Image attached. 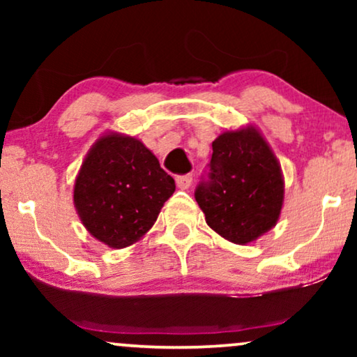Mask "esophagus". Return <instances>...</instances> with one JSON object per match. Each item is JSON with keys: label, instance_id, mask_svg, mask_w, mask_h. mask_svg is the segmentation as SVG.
Listing matches in <instances>:
<instances>
[{"label": "esophagus", "instance_id": "esophagus-1", "mask_svg": "<svg viewBox=\"0 0 357 357\" xmlns=\"http://www.w3.org/2000/svg\"><path fill=\"white\" fill-rule=\"evenodd\" d=\"M192 175H178L177 178H175V183H177V187L180 190H187L190 185H192Z\"/></svg>", "mask_w": 357, "mask_h": 357}]
</instances>
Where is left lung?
<instances>
[{
	"instance_id": "obj_1",
	"label": "left lung",
	"mask_w": 357,
	"mask_h": 357,
	"mask_svg": "<svg viewBox=\"0 0 357 357\" xmlns=\"http://www.w3.org/2000/svg\"><path fill=\"white\" fill-rule=\"evenodd\" d=\"M208 226L245 245L276 226L284 178L275 153L257 126L227 130L213 141L208 182L195 192Z\"/></svg>"
}]
</instances>
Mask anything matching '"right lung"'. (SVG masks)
Instances as JSON below:
<instances>
[{"label": "right lung", "instance_id": "obj_1", "mask_svg": "<svg viewBox=\"0 0 357 357\" xmlns=\"http://www.w3.org/2000/svg\"><path fill=\"white\" fill-rule=\"evenodd\" d=\"M175 182L139 139L105 133L75 182V208L87 232L110 248L133 245L154 226Z\"/></svg>", "mask_w": 357, "mask_h": 357}]
</instances>
